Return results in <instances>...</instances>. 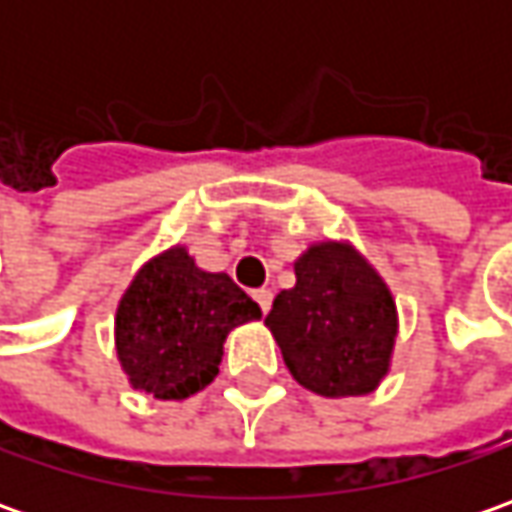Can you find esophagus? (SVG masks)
I'll return each mask as SVG.
<instances>
[{
	"mask_svg": "<svg viewBox=\"0 0 512 512\" xmlns=\"http://www.w3.org/2000/svg\"><path fill=\"white\" fill-rule=\"evenodd\" d=\"M253 299H256V302H259V307H262V310H270V305H273V290H270V287H259V290H256V293H253Z\"/></svg>",
	"mask_w": 512,
	"mask_h": 512,
	"instance_id": "esophagus-1",
	"label": "esophagus"
}]
</instances>
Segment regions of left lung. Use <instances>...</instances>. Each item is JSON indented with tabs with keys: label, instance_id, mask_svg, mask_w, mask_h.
<instances>
[{
	"label": "left lung",
	"instance_id": "left-lung-1",
	"mask_svg": "<svg viewBox=\"0 0 512 512\" xmlns=\"http://www.w3.org/2000/svg\"><path fill=\"white\" fill-rule=\"evenodd\" d=\"M296 285L267 313L293 379L319 396L373 393L390 370L396 302L382 276L347 242L310 245L296 259Z\"/></svg>",
	"mask_w": 512,
	"mask_h": 512
}]
</instances>
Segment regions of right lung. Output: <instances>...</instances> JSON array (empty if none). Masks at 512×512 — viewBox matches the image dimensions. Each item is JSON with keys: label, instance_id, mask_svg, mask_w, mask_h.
Returning a JSON list of instances; mask_svg holds the SVG:
<instances>
[{"label": "right lung", "instance_id": "right-lung-1", "mask_svg": "<svg viewBox=\"0 0 512 512\" xmlns=\"http://www.w3.org/2000/svg\"><path fill=\"white\" fill-rule=\"evenodd\" d=\"M262 310L227 273L196 267L185 247L153 256L116 307V353L128 382L153 399H187L216 379L233 327Z\"/></svg>", "mask_w": 512, "mask_h": 512}]
</instances>
